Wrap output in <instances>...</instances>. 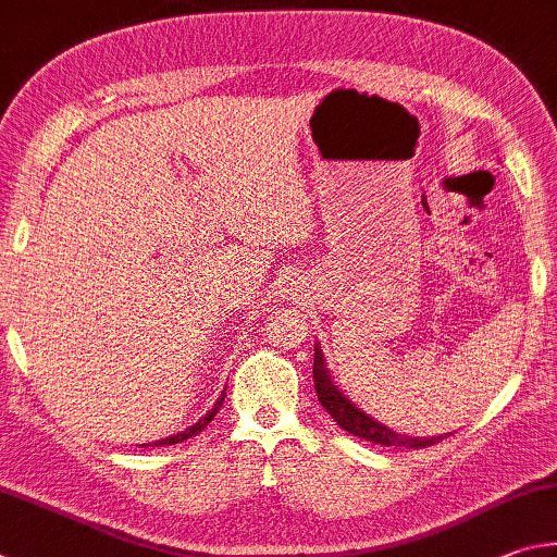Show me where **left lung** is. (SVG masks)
I'll list each match as a JSON object with an SVG mask.
<instances>
[{
  "label": "left lung",
  "mask_w": 557,
  "mask_h": 557,
  "mask_svg": "<svg viewBox=\"0 0 557 557\" xmlns=\"http://www.w3.org/2000/svg\"><path fill=\"white\" fill-rule=\"evenodd\" d=\"M313 379H315V392H318V401L323 404L325 411L335 418L337 425L343 428V431L352 433L357 437H362V441H372L379 445H396V447H428V445H435L441 443L445 435H404V433H396L392 428H386L384 423L374 421L372 416L364 413L362 408H359L355 401H349L347 394L343 392L335 384L333 374H330V369L325 364V357H323V349L320 345H315V364H313Z\"/></svg>",
  "instance_id": "obj_1"
}]
</instances>
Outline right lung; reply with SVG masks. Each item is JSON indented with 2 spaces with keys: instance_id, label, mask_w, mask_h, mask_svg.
Instances as JSON below:
<instances>
[{
  "instance_id": "add662e5",
  "label": "right lung",
  "mask_w": 557,
  "mask_h": 557,
  "mask_svg": "<svg viewBox=\"0 0 557 557\" xmlns=\"http://www.w3.org/2000/svg\"><path fill=\"white\" fill-rule=\"evenodd\" d=\"M224 394H227V388H222V394L218 396V401H214V406L210 408L208 413H205L198 423H193V425H188L185 428V431H181V433H175V435H169V437H163V441H156V443H151V445H175V443H183V441H188V437H193V435H198L205 425H208L214 416H218V411L222 408V404H224ZM141 447H146V445H141Z\"/></svg>"
}]
</instances>
